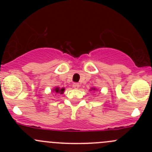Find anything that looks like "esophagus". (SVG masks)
I'll return each instance as SVG.
<instances>
[{"mask_svg":"<svg viewBox=\"0 0 152 152\" xmlns=\"http://www.w3.org/2000/svg\"><path fill=\"white\" fill-rule=\"evenodd\" d=\"M73 87H74V88H79V84L77 83V82H74V83L73 84Z\"/></svg>","mask_w":152,"mask_h":152,"instance_id":"1","label":"esophagus"}]
</instances>
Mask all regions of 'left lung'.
I'll return each instance as SVG.
<instances>
[{
  "instance_id": "obj_1",
  "label": "left lung",
  "mask_w": 152,
  "mask_h": 152,
  "mask_svg": "<svg viewBox=\"0 0 152 152\" xmlns=\"http://www.w3.org/2000/svg\"><path fill=\"white\" fill-rule=\"evenodd\" d=\"M92 90H96V89H95V88H93V89H92Z\"/></svg>"
}]
</instances>
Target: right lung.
I'll return each instance as SVG.
<instances>
[{
	"label": "right lung",
	"mask_w": 152,
	"mask_h": 152,
	"mask_svg": "<svg viewBox=\"0 0 152 152\" xmlns=\"http://www.w3.org/2000/svg\"><path fill=\"white\" fill-rule=\"evenodd\" d=\"M53 90L54 92H56V93H60L61 94H62V93H63V92H64V90H65V89H64V88L60 89V88H59V87H56V88H55L54 90Z\"/></svg>",
	"instance_id": "obj_1"
}]
</instances>
